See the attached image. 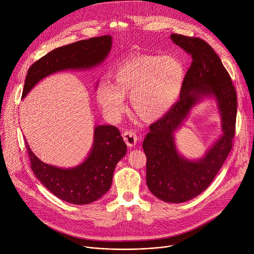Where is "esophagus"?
Listing matches in <instances>:
<instances>
[{"instance_id": "34e87169", "label": "esophagus", "mask_w": 254, "mask_h": 254, "mask_svg": "<svg viewBox=\"0 0 254 254\" xmlns=\"http://www.w3.org/2000/svg\"><path fill=\"white\" fill-rule=\"evenodd\" d=\"M123 136H124V139H125L126 143L127 144L128 147L135 146V143L137 141V135H136V133L134 131L127 130V131L124 132Z\"/></svg>"}]
</instances>
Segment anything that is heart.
Returning <instances> with one entry per match:
<instances>
[{"instance_id": "b5f03b06", "label": "heart", "mask_w": 254, "mask_h": 254, "mask_svg": "<svg viewBox=\"0 0 254 254\" xmlns=\"http://www.w3.org/2000/svg\"><path fill=\"white\" fill-rule=\"evenodd\" d=\"M184 80L185 69L177 58L140 54L125 60L116 69L112 85L100 83L96 97L104 115L118 121L126 112L125 97L130 94L134 114L152 122L174 106Z\"/></svg>"}]
</instances>
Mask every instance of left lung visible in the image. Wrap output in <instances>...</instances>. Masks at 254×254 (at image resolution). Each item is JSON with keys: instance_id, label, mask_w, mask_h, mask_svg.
I'll return each mask as SVG.
<instances>
[{"instance_id": "8db88e82", "label": "left lung", "mask_w": 254, "mask_h": 254, "mask_svg": "<svg viewBox=\"0 0 254 254\" xmlns=\"http://www.w3.org/2000/svg\"><path fill=\"white\" fill-rule=\"evenodd\" d=\"M171 38L192 57L185 75L180 99L159 121L150 126L142 142L147 156V185L160 200L182 203L193 199L208 188L233 147L237 96L231 77L219 56L203 39L172 34ZM204 95L219 101L225 133L200 161L191 162L175 150V129L190 108Z\"/></svg>"}]
</instances>
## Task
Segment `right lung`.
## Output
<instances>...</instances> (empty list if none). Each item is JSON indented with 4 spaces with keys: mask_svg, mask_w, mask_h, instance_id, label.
Returning <instances> with one entry per match:
<instances>
[{
    "mask_svg": "<svg viewBox=\"0 0 254 254\" xmlns=\"http://www.w3.org/2000/svg\"><path fill=\"white\" fill-rule=\"evenodd\" d=\"M112 47L108 35L80 40L56 48L28 69L22 97L45 76L65 69L90 68L104 60ZM30 166L40 182L59 199L76 205L94 202L110 190L117 164L127 153V144L115 126H98L93 148L83 164L60 169L41 162L26 140Z\"/></svg>",
    "mask_w": 254,
    "mask_h": 254,
    "instance_id": "add662e5",
    "label": "right lung"
}]
</instances>
